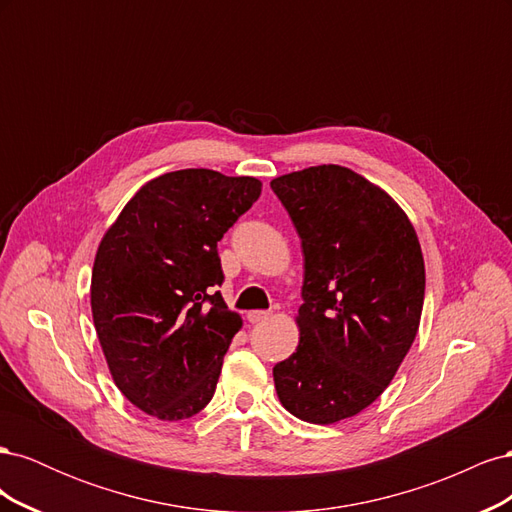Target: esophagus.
Segmentation results:
<instances>
[{"mask_svg":"<svg viewBox=\"0 0 512 512\" xmlns=\"http://www.w3.org/2000/svg\"><path fill=\"white\" fill-rule=\"evenodd\" d=\"M269 312H262V309H256V312H250L247 314V320H250L252 324H258V322H265V320H269Z\"/></svg>","mask_w":512,"mask_h":512,"instance_id":"34e87169","label":"esophagus"}]
</instances>
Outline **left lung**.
I'll list each match as a JSON object with an SVG mask.
<instances>
[{"label": "left lung", "instance_id": "left-lung-1", "mask_svg": "<svg viewBox=\"0 0 512 512\" xmlns=\"http://www.w3.org/2000/svg\"><path fill=\"white\" fill-rule=\"evenodd\" d=\"M303 247L299 346L273 367L282 406L333 425L384 393L418 333L425 260L406 211L339 164L275 177Z\"/></svg>", "mask_w": 512, "mask_h": 512}]
</instances>
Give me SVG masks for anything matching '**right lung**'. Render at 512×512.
Instances as JSON below:
<instances>
[{"label":"right lung","mask_w":512,"mask_h":512,"mask_svg":"<svg viewBox=\"0 0 512 512\" xmlns=\"http://www.w3.org/2000/svg\"><path fill=\"white\" fill-rule=\"evenodd\" d=\"M262 192L256 177L183 168L147 181L106 228L91 316L117 389L160 421L203 410L243 320L211 286L218 241Z\"/></svg>","instance_id":"1"}]
</instances>
